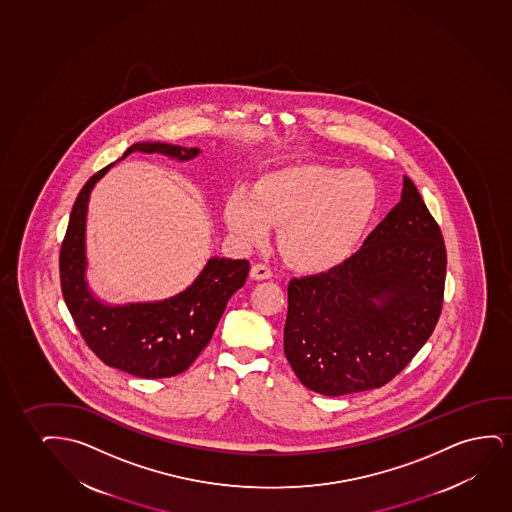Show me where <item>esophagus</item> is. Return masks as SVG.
I'll use <instances>...</instances> for the list:
<instances>
[{"label":"esophagus","instance_id":"obj_1","mask_svg":"<svg viewBox=\"0 0 512 512\" xmlns=\"http://www.w3.org/2000/svg\"><path fill=\"white\" fill-rule=\"evenodd\" d=\"M250 274H252L253 280H269L273 276V271L266 264H253Z\"/></svg>","mask_w":512,"mask_h":512}]
</instances>
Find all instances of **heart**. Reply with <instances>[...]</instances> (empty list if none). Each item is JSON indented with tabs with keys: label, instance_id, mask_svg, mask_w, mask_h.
<instances>
[{
	"label": "heart",
	"instance_id": "obj_1",
	"mask_svg": "<svg viewBox=\"0 0 512 512\" xmlns=\"http://www.w3.org/2000/svg\"><path fill=\"white\" fill-rule=\"evenodd\" d=\"M378 206V187L360 169L301 164L239 187L225 203V224L241 245H262L281 225L278 245L292 266L322 273L350 257Z\"/></svg>",
	"mask_w": 512,
	"mask_h": 512
}]
</instances>
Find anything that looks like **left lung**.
Masks as SVG:
<instances>
[{
  "label": "left lung",
  "mask_w": 512,
  "mask_h": 512,
  "mask_svg": "<svg viewBox=\"0 0 512 512\" xmlns=\"http://www.w3.org/2000/svg\"><path fill=\"white\" fill-rule=\"evenodd\" d=\"M446 264L441 227L404 176L400 203L357 253L288 283L283 346L302 385L339 397L392 381L439 322Z\"/></svg>",
  "instance_id": "obj_1"
}]
</instances>
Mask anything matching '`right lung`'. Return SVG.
Segmentation results:
<instances>
[{
	"mask_svg": "<svg viewBox=\"0 0 512 512\" xmlns=\"http://www.w3.org/2000/svg\"><path fill=\"white\" fill-rule=\"evenodd\" d=\"M189 161L199 148L166 143H136L126 150ZM85 183L71 210L59 253L64 302L92 353L103 364L138 378H171L187 371L210 343L232 294L245 285L248 260L210 259L182 294L161 302L108 306L94 299L85 283V217L91 190L108 169Z\"/></svg>",
	"mask_w": 512,
	"mask_h": 512,
	"instance_id": "obj_1",
	"label": "right lung"
}]
</instances>
